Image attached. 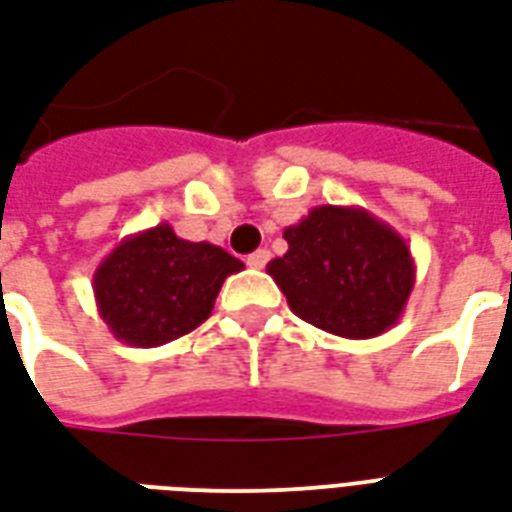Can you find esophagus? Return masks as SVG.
I'll return each mask as SVG.
<instances>
[{"mask_svg":"<svg viewBox=\"0 0 512 512\" xmlns=\"http://www.w3.org/2000/svg\"><path fill=\"white\" fill-rule=\"evenodd\" d=\"M268 260H271V252H268V249H257V252H252V255L247 257V265L249 268H265Z\"/></svg>","mask_w":512,"mask_h":512,"instance_id":"1","label":"esophagus"}]
</instances>
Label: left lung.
<instances>
[{"instance_id": "left-lung-1", "label": "left lung", "mask_w": 512, "mask_h": 512, "mask_svg": "<svg viewBox=\"0 0 512 512\" xmlns=\"http://www.w3.org/2000/svg\"><path fill=\"white\" fill-rule=\"evenodd\" d=\"M268 273L303 322L365 341L397 325L416 284L411 247L360 206H314Z\"/></svg>"}]
</instances>
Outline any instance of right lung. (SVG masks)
Returning <instances> with one entry per match:
<instances>
[{"mask_svg":"<svg viewBox=\"0 0 512 512\" xmlns=\"http://www.w3.org/2000/svg\"><path fill=\"white\" fill-rule=\"evenodd\" d=\"M241 268L222 247L179 239L161 222L126 236L101 260L93 298L117 341L152 349L206 322L222 282Z\"/></svg>","mask_w":512,"mask_h":512,"instance_id":"1","label":"right lung"}]
</instances>
